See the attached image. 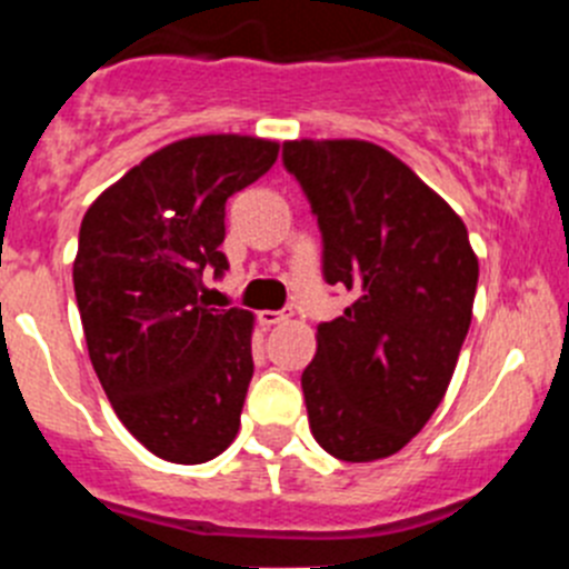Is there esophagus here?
I'll return each mask as SVG.
<instances>
[{"instance_id":"1","label":"esophagus","mask_w":569,"mask_h":569,"mask_svg":"<svg viewBox=\"0 0 569 569\" xmlns=\"http://www.w3.org/2000/svg\"><path fill=\"white\" fill-rule=\"evenodd\" d=\"M290 310H261L259 313V321L264 325V328H273V325H281V321L290 319Z\"/></svg>"}]
</instances>
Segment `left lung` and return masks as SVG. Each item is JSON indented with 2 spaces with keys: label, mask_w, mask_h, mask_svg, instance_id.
<instances>
[{
  "label": "left lung",
  "mask_w": 569,
  "mask_h": 569,
  "mask_svg": "<svg viewBox=\"0 0 569 569\" xmlns=\"http://www.w3.org/2000/svg\"><path fill=\"white\" fill-rule=\"evenodd\" d=\"M319 219L328 284L353 293L301 373L313 439L341 461L399 453L430 421L470 330L479 259L465 222L390 150L296 139L281 150Z\"/></svg>",
  "instance_id": "obj_1"
}]
</instances>
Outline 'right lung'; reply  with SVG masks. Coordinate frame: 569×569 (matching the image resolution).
<instances>
[{"mask_svg":"<svg viewBox=\"0 0 569 569\" xmlns=\"http://www.w3.org/2000/svg\"><path fill=\"white\" fill-rule=\"evenodd\" d=\"M279 142L208 133L164 144L90 204L73 290L90 365L150 453L202 465L239 433L253 313L216 310L202 273L228 270L224 204L273 168Z\"/></svg>","mask_w":569,"mask_h":569,"instance_id":"obj_1","label":"right lung"}]
</instances>
